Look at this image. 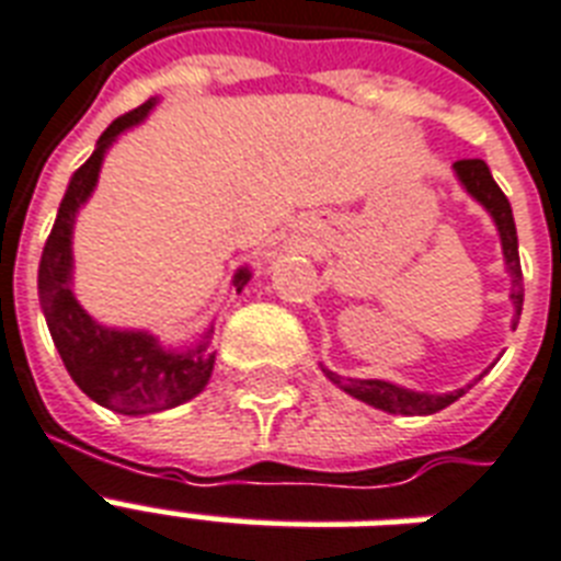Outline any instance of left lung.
<instances>
[{
  "instance_id": "left-lung-1",
  "label": "left lung",
  "mask_w": 561,
  "mask_h": 561,
  "mask_svg": "<svg viewBox=\"0 0 561 561\" xmlns=\"http://www.w3.org/2000/svg\"><path fill=\"white\" fill-rule=\"evenodd\" d=\"M454 174L460 180V186L474 197V201L483 206V209L492 215L497 227V236H501V250H504V264L506 273L513 276V329L518 325V317H522L524 306V285H522V262H518V236H515V220H513V206L506 201V194L501 192V186L492 178V171L483 160H460L454 162ZM325 378L332 383H337L343 392H350L352 399L364 401L369 408H378L383 413H399V416H431L436 410L448 408L454 401L466 396L471 390V383L460 387V390L451 392H419L408 390V387H399L392 381H381V378H343V375L325 369Z\"/></svg>"
}]
</instances>
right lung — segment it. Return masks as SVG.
Here are the masks:
<instances>
[{"instance_id": "add662e5", "label": "right lung", "mask_w": 561, "mask_h": 561, "mask_svg": "<svg viewBox=\"0 0 561 561\" xmlns=\"http://www.w3.org/2000/svg\"><path fill=\"white\" fill-rule=\"evenodd\" d=\"M153 104L157 99L118 116L101 134L90 160L75 171L57 209L51 236L43 247L37 273L39 306L46 314L51 341L66 364V373L101 408L116 410L125 416L160 413L194 399L209 383L215 367V352L209 350L211 329L192 350H171L162 346L160 337L142 329L101 325L83 311L72 290V229L78 209L90 201L92 188L99 183L101 162L110 145L125 130L142 125ZM250 276H253L250 267H238L232 276L236 290L244 288Z\"/></svg>"}]
</instances>
